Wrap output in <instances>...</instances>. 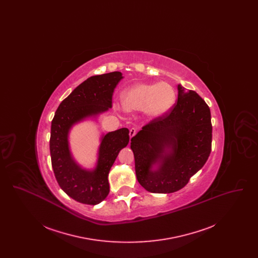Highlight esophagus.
Segmentation results:
<instances>
[{
  "mask_svg": "<svg viewBox=\"0 0 258 258\" xmlns=\"http://www.w3.org/2000/svg\"><path fill=\"white\" fill-rule=\"evenodd\" d=\"M136 134H137V131H136V128H135V127H132V128L130 130V137H131V138H133Z\"/></svg>",
  "mask_w": 258,
  "mask_h": 258,
  "instance_id": "obj_1",
  "label": "esophagus"
}]
</instances>
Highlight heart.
<instances>
[{
  "instance_id": "obj_1",
  "label": "heart",
  "mask_w": 258,
  "mask_h": 258,
  "mask_svg": "<svg viewBox=\"0 0 258 258\" xmlns=\"http://www.w3.org/2000/svg\"><path fill=\"white\" fill-rule=\"evenodd\" d=\"M176 101L174 88L166 83H141L122 95V106L127 112L144 111L148 118L158 119L170 111Z\"/></svg>"
}]
</instances>
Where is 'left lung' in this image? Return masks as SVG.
Wrapping results in <instances>:
<instances>
[{
  "label": "left lung",
  "instance_id": "left-lung-1",
  "mask_svg": "<svg viewBox=\"0 0 258 258\" xmlns=\"http://www.w3.org/2000/svg\"><path fill=\"white\" fill-rule=\"evenodd\" d=\"M212 130L205 100L197 92L178 85V100L170 111L151 120L132 138L139 184L155 194H170L184 187L208 160ZM165 148L172 154L163 155ZM156 162H160V168L153 172L151 165Z\"/></svg>",
  "mask_w": 258,
  "mask_h": 258
}]
</instances>
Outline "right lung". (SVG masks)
Listing matches in <instances>:
<instances>
[{"label":"right lung","instance_id":"obj_1","mask_svg":"<svg viewBox=\"0 0 258 258\" xmlns=\"http://www.w3.org/2000/svg\"><path fill=\"white\" fill-rule=\"evenodd\" d=\"M122 78L120 72L88 78L61 101L51 123L50 155L56 180L69 197L83 204L96 205L108 196V174L119 152L128 144L130 132L123 127L104 135L97 168L90 172L73 160L69 131L76 122L111 108L114 90Z\"/></svg>","mask_w":258,"mask_h":258}]
</instances>
